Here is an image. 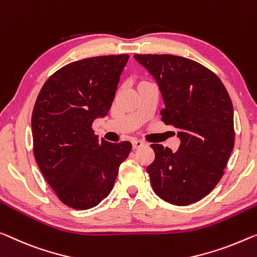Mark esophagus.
<instances>
[{"label": "esophagus", "instance_id": "esophagus-1", "mask_svg": "<svg viewBox=\"0 0 257 257\" xmlns=\"http://www.w3.org/2000/svg\"><path fill=\"white\" fill-rule=\"evenodd\" d=\"M144 145L145 144L142 141H134L133 142V149H134V150H137V149L144 147Z\"/></svg>", "mask_w": 257, "mask_h": 257}]
</instances>
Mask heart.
I'll return each mask as SVG.
<instances>
[{
  "instance_id": "1",
  "label": "heart",
  "mask_w": 257,
  "mask_h": 257,
  "mask_svg": "<svg viewBox=\"0 0 257 257\" xmlns=\"http://www.w3.org/2000/svg\"><path fill=\"white\" fill-rule=\"evenodd\" d=\"M144 83H147V82H140L139 85H142V84H144Z\"/></svg>"
}]
</instances>
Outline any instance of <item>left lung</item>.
<instances>
[{
	"mask_svg": "<svg viewBox=\"0 0 257 257\" xmlns=\"http://www.w3.org/2000/svg\"><path fill=\"white\" fill-rule=\"evenodd\" d=\"M156 78L165 102L162 121L179 130L177 152L151 144L147 167L157 196L174 205L202 200L224 175L234 147L233 105L219 77L201 63L168 54H135Z\"/></svg>",
	"mask_w": 257,
	"mask_h": 257,
	"instance_id": "obj_1",
	"label": "left lung"
}]
</instances>
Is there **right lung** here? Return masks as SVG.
Returning <instances> with one entry per match:
<instances>
[{"label": "right lung", "mask_w": 257, "mask_h": 257, "mask_svg": "<svg viewBox=\"0 0 257 257\" xmlns=\"http://www.w3.org/2000/svg\"><path fill=\"white\" fill-rule=\"evenodd\" d=\"M128 54L87 57L55 71L38 94L32 112L33 153L46 181L76 210L108 196L132 143L99 140L94 118L112 106Z\"/></svg>", "instance_id": "add662e5"}]
</instances>
